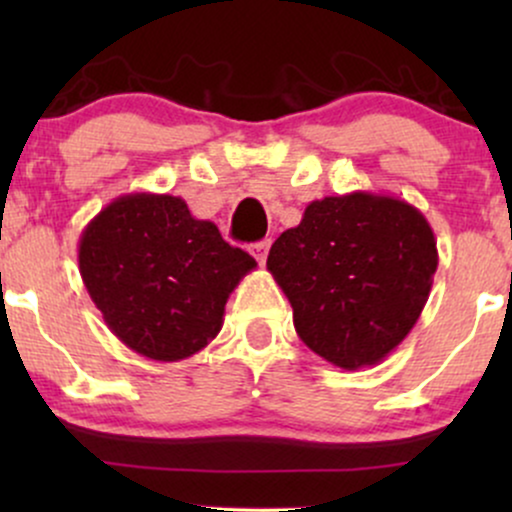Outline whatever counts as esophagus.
Masks as SVG:
<instances>
[{
    "mask_svg": "<svg viewBox=\"0 0 512 512\" xmlns=\"http://www.w3.org/2000/svg\"><path fill=\"white\" fill-rule=\"evenodd\" d=\"M250 252H252V257H255L257 262L260 264H264V260H267V252H269V240H262V243H255L250 248Z\"/></svg>",
    "mask_w": 512,
    "mask_h": 512,
    "instance_id": "1",
    "label": "esophagus"
}]
</instances>
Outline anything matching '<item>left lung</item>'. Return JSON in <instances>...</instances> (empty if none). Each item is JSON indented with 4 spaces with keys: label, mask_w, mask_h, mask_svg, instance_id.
<instances>
[{
    "label": "left lung",
    "mask_w": 512,
    "mask_h": 512,
    "mask_svg": "<svg viewBox=\"0 0 512 512\" xmlns=\"http://www.w3.org/2000/svg\"><path fill=\"white\" fill-rule=\"evenodd\" d=\"M267 269L298 337L344 370L390 356L419 320L438 269L431 223L404 199L356 190L310 202Z\"/></svg>",
    "instance_id": "1"
}]
</instances>
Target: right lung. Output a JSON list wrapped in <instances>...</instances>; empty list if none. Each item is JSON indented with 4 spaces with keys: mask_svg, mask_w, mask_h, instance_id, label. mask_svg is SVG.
<instances>
[{
    "mask_svg": "<svg viewBox=\"0 0 512 512\" xmlns=\"http://www.w3.org/2000/svg\"><path fill=\"white\" fill-rule=\"evenodd\" d=\"M255 267L173 195L117 197L79 238L81 279L105 325L161 363L197 354L221 332L228 296Z\"/></svg>",
    "mask_w": 512,
    "mask_h": 512,
    "instance_id": "1",
    "label": "right lung"
}]
</instances>
